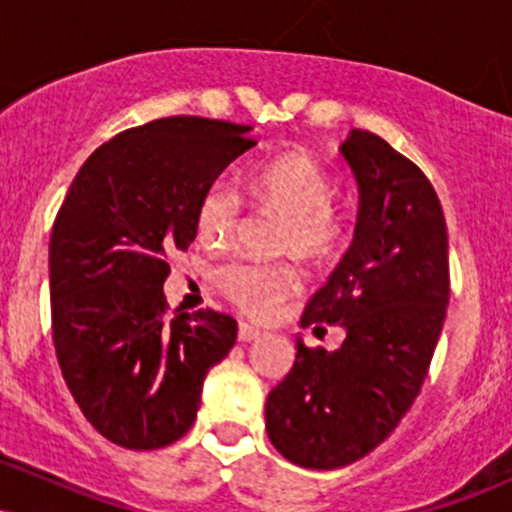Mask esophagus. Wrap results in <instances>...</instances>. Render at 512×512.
<instances>
[{
  "label": "esophagus",
  "instance_id": "34e87169",
  "mask_svg": "<svg viewBox=\"0 0 512 512\" xmlns=\"http://www.w3.org/2000/svg\"><path fill=\"white\" fill-rule=\"evenodd\" d=\"M260 330H257V327H252V325H245V322H240L238 325V342H243V344H248V342H255V339H260Z\"/></svg>",
  "mask_w": 512,
  "mask_h": 512
}]
</instances>
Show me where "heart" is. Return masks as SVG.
I'll return each mask as SVG.
<instances>
[{
  "instance_id": "b5f03b06",
  "label": "heart",
  "mask_w": 512,
  "mask_h": 512,
  "mask_svg": "<svg viewBox=\"0 0 512 512\" xmlns=\"http://www.w3.org/2000/svg\"><path fill=\"white\" fill-rule=\"evenodd\" d=\"M255 195L267 209L289 221L281 250L296 252L305 262H332L351 238V216L334 207L337 182L313 156H281L260 170ZM245 202L228 178L204 187L197 202V233L204 243H226L243 221ZM219 291L240 313L269 317L286 298L301 289V274L289 262H257L231 257L214 272Z\"/></svg>"
}]
</instances>
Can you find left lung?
Segmentation results:
<instances>
[{"label":"left lung","instance_id":"left-lung-1","mask_svg":"<svg viewBox=\"0 0 512 512\" xmlns=\"http://www.w3.org/2000/svg\"><path fill=\"white\" fill-rule=\"evenodd\" d=\"M342 154L361 190L354 243L301 327L342 325L346 337L337 351L296 339L293 368L264 407L272 445L305 469L346 467L395 431L450 301L448 228L421 168L366 129H351Z\"/></svg>","mask_w":512,"mask_h":512}]
</instances>
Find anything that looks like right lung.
I'll use <instances>...</instances> for the list:
<instances>
[{"mask_svg": "<svg viewBox=\"0 0 512 512\" xmlns=\"http://www.w3.org/2000/svg\"><path fill=\"white\" fill-rule=\"evenodd\" d=\"M252 127L195 115L115 134L86 158L50 236L52 342L91 426L158 450L195 424L209 368L236 344L216 310L170 313L168 255L197 236V202L257 142Z\"/></svg>", "mask_w": 512, "mask_h": 512, "instance_id": "add662e5", "label": "right lung"}]
</instances>
